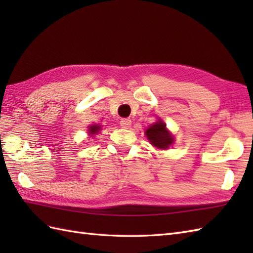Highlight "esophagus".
<instances>
[{"label": "esophagus", "instance_id": "obj_1", "mask_svg": "<svg viewBox=\"0 0 253 253\" xmlns=\"http://www.w3.org/2000/svg\"><path fill=\"white\" fill-rule=\"evenodd\" d=\"M120 124L123 128H129L131 126V121L129 118H122Z\"/></svg>", "mask_w": 253, "mask_h": 253}]
</instances>
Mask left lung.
I'll return each mask as SVG.
<instances>
[{"label": "left lung", "mask_w": 253, "mask_h": 253, "mask_svg": "<svg viewBox=\"0 0 253 253\" xmlns=\"http://www.w3.org/2000/svg\"><path fill=\"white\" fill-rule=\"evenodd\" d=\"M146 135L154 147L160 149H168L173 143V137L166 130L165 124L163 122H158L148 128Z\"/></svg>", "instance_id": "8db88e82"}]
</instances>
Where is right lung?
Here are the masks:
<instances>
[{"mask_svg": "<svg viewBox=\"0 0 253 253\" xmlns=\"http://www.w3.org/2000/svg\"><path fill=\"white\" fill-rule=\"evenodd\" d=\"M99 129H100V126H98V125L90 126L89 127V133H91V135H94V133L99 131Z\"/></svg>", "mask_w": 253, "mask_h": 253, "instance_id": "right-lung-1", "label": "right lung"}]
</instances>
